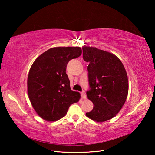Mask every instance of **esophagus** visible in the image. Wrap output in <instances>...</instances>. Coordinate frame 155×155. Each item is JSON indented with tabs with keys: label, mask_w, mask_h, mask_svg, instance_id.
I'll use <instances>...</instances> for the list:
<instances>
[{
	"label": "esophagus",
	"mask_w": 155,
	"mask_h": 155,
	"mask_svg": "<svg viewBox=\"0 0 155 155\" xmlns=\"http://www.w3.org/2000/svg\"><path fill=\"white\" fill-rule=\"evenodd\" d=\"M81 97H82V98H86V94H85V93H84V91L81 92Z\"/></svg>",
	"instance_id": "1"
}]
</instances>
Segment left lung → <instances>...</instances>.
I'll list each match as a JSON object with an SVG mask.
<instances>
[{"label":"left lung","mask_w":155,"mask_h":155,"mask_svg":"<svg viewBox=\"0 0 155 155\" xmlns=\"http://www.w3.org/2000/svg\"><path fill=\"white\" fill-rule=\"evenodd\" d=\"M87 67L89 89L87 97L94 104L86 113L91 119L104 122L113 118L126 101L128 82L126 70L114 54L94 47L83 48Z\"/></svg>","instance_id":"left-lung-1"}]
</instances>
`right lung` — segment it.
<instances>
[{
    "label": "right lung",
    "instance_id": "obj_1",
    "mask_svg": "<svg viewBox=\"0 0 155 155\" xmlns=\"http://www.w3.org/2000/svg\"><path fill=\"white\" fill-rule=\"evenodd\" d=\"M81 54L80 47H54L32 64L27 80L28 94L34 109L43 119H60L79 100L80 93L71 89L66 68L69 61Z\"/></svg>",
    "mask_w": 155,
    "mask_h": 155
}]
</instances>
